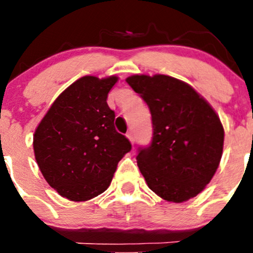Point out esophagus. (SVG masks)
Segmentation results:
<instances>
[{
    "label": "esophagus",
    "instance_id": "esophagus-1",
    "mask_svg": "<svg viewBox=\"0 0 253 253\" xmlns=\"http://www.w3.org/2000/svg\"><path fill=\"white\" fill-rule=\"evenodd\" d=\"M126 136H127V138H128V141L131 142V144L133 145V144H134V136H133V132H132V131H129L128 133L126 134Z\"/></svg>",
    "mask_w": 253,
    "mask_h": 253
}]
</instances>
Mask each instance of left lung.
<instances>
[{"label": "left lung", "mask_w": 253, "mask_h": 253, "mask_svg": "<svg viewBox=\"0 0 253 253\" xmlns=\"http://www.w3.org/2000/svg\"><path fill=\"white\" fill-rule=\"evenodd\" d=\"M126 82L152 114L153 141L137 164L148 187L168 202L202 192L223 155L224 127L211 104L190 84L165 75H133Z\"/></svg>", "instance_id": "obj_1"}]
</instances>
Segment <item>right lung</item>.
Segmentation results:
<instances>
[{
    "label": "right lung",
    "mask_w": 253,
    "mask_h": 253,
    "mask_svg": "<svg viewBox=\"0 0 253 253\" xmlns=\"http://www.w3.org/2000/svg\"><path fill=\"white\" fill-rule=\"evenodd\" d=\"M117 76H84L56 98L33 137L35 160L46 182L73 202L96 197L110 186L131 143L115 129L109 91Z\"/></svg>",
    "instance_id": "right-lung-1"
}]
</instances>
